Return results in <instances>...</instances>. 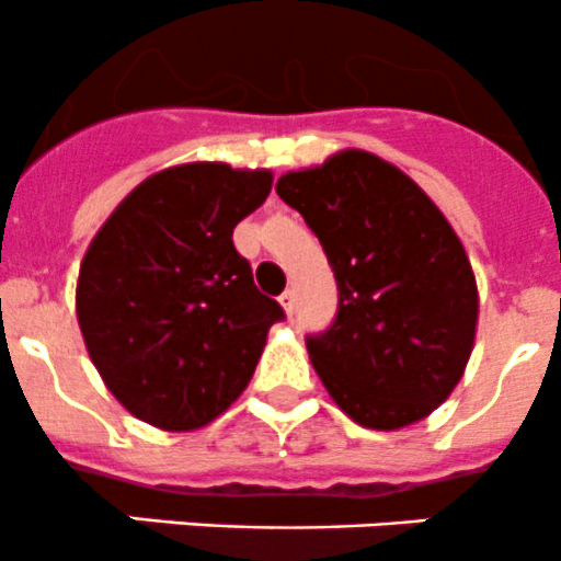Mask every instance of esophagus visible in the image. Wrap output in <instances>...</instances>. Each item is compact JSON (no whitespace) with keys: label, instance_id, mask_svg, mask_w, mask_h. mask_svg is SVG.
<instances>
[{"label":"esophagus","instance_id":"1","mask_svg":"<svg viewBox=\"0 0 561 561\" xmlns=\"http://www.w3.org/2000/svg\"><path fill=\"white\" fill-rule=\"evenodd\" d=\"M278 299H280L283 313H286V316H294V302H297V299H294V291H291V288H286V291H283Z\"/></svg>","mask_w":561,"mask_h":561}]
</instances>
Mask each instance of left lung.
<instances>
[{
    "mask_svg": "<svg viewBox=\"0 0 561 561\" xmlns=\"http://www.w3.org/2000/svg\"><path fill=\"white\" fill-rule=\"evenodd\" d=\"M324 245L341 305L308 357L363 428L420 423L450 398L474 348V270L428 193L390 160L341 149L275 185Z\"/></svg>",
    "mask_w": 561,
    "mask_h": 561,
    "instance_id": "left-lung-1",
    "label": "left lung"
}]
</instances>
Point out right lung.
Instances as JSON below:
<instances>
[{"mask_svg": "<svg viewBox=\"0 0 561 561\" xmlns=\"http://www.w3.org/2000/svg\"><path fill=\"white\" fill-rule=\"evenodd\" d=\"M270 169L169 165L133 187L81 259L76 316L111 396L152 428L198 431L245 392L283 308L231 234Z\"/></svg>", "mask_w": 561, "mask_h": 561, "instance_id": "1", "label": "right lung"}]
</instances>
